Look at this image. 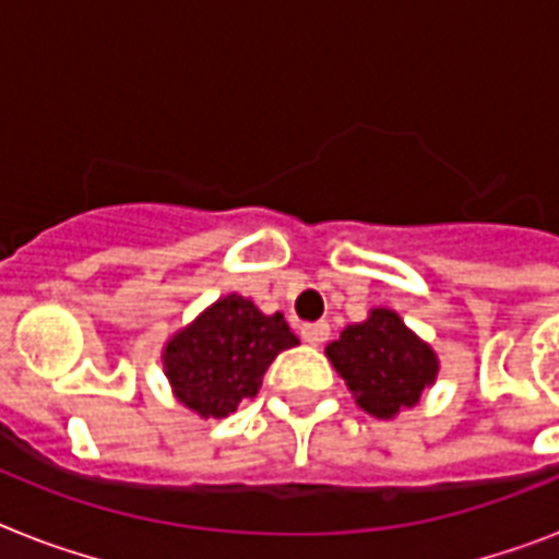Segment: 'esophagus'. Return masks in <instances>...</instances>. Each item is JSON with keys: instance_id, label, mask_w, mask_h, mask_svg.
I'll return each instance as SVG.
<instances>
[{"instance_id": "34e87169", "label": "esophagus", "mask_w": 559, "mask_h": 559, "mask_svg": "<svg viewBox=\"0 0 559 559\" xmlns=\"http://www.w3.org/2000/svg\"><path fill=\"white\" fill-rule=\"evenodd\" d=\"M328 336H331V324L328 322H310L301 328V340H305L307 345H322Z\"/></svg>"}]
</instances>
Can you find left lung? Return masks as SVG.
I'll return each instance as SVG.
<instances>
[{
	"label": "left lung",
	"instance_id": "left-lung-1",
	"mask_svg": "<svg viewBox=\"0 0 559 559\" xmlns=\"http://www.w3.org/2000/svg\"><path fill=\"white\" fill-rule=\"evenodd\" d=\"M324 354L357 406L382 420L420 403L424 389L438 377L435 350L385 307H373L366 322L348 324Z\"/></svg>",
	"mask_w": 559,
	"mask_h": 559
}]
</instances>
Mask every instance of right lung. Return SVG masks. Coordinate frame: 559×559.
I'll list each match as a JSON object with an SVG mask.
<instances>
[{"instance_id":"add662e5","label":"right lung","mask_w":559,"mask_h":559,"mask_svg":"<svg viewBox=\"0 0 559 559\" xmlns=\"http://www.w3.org/2000/svg\"><path fill=\"white\" fill-rule=\"evenodd\" d=\"M298 336L284 316H266L249 298H217L188 328L174 333L162 362L182 406L200 417H226L258 394L263 373Z\"/></svg>"}]
</instances>
